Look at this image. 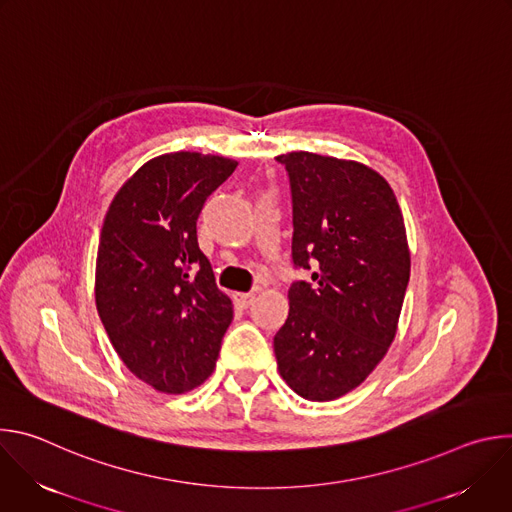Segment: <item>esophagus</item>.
Wrapping results in <instances>:
<instances>
[{
    "label": "esophagus",
    "instance_id": "34e87169",
    "mask_svg": "<svg viewBox=\"0 0 512 512\" xmlns=\"http://www.w3.org/2000/svg\"><path fill=\"white\" fill-rule=\"evenodd\" d=\"M253 300H255V294H253V291H237V294H235V302H237L239 306H243V308L251 306V304H253Z\"/></svg>",
    "mask_w": 512,
    "mask_h": 512
}]
</instances>
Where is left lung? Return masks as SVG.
Masks as SVG:
<instances>
[{
  "label": "left lung",
  "instance_id": "left-lung-1",
  "mask_svg": "<svg viewBox=\"0 0 512 512\" xmlns=\"http://www.w3.org/2000/svg\"><path fill=\"white\" fill-rule=\"evenodd\" d=\"M289 176L291 259L312 281L289 287L273 338L277 371L308 401H334L367 379L399 324L411 257L403 214L373 168L310 152L277 156Z\"/></svg>",
  "mask_w": 512,
  "mask_h": 512
}]
</instances>
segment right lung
I'll list each match as a JSON object with an SVG mask.
<instances>
[{"instance_id": "right-lung-1", "label": "right lung", "mask_w": 512, "mask_h": 512, "mask_svg": "<svg viewBox=\"0 0 512 512\" xmlns=\"http://www.w3.org/2000/svg\"><path fill=\"white\" fill-rule=\"evenodd\" d=\"M235 160L174 152L145 162L115 194L101 229L95 302L125 367L160 393L202 385L233 320L198 247L204 200Z\"/></svg>"}]
</instances>
